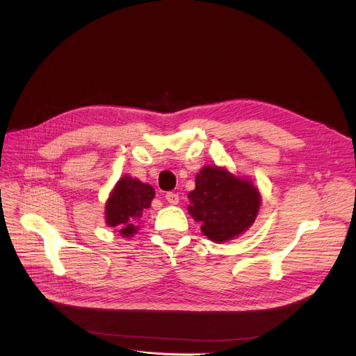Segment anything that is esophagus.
<instances>
[{
    "label": "esophagus",
    "instance_id": "obj_1",
    "mask_svg": "<svg viewBox=\"0 0 356 356\" xmlns=\"http://www.w3.org/2000/svg\"><path fill=\"white\" fill-rule=\"evenodd\" d=\"M165 197H166L168 203H170V204H178V202H179V196L175 195V193H166Z\"/></svg>",
    "mask_w": 356,
    "mask_h": 356
}]
</instances>
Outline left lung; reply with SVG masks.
I'll list each match as a JSON object with an SVG mask.
<instances>
[{
  "label": "left lung",
  "mask_w": 356,
  "mask_h": 356,
  "mask_svg": "<svg viewBox=\"0 0 356 356\" xmlns=\"http://www.w3.org/2000/svg\"><path fill=\"white\" fill-rule=\"evenodd\" d=\"M188 213L215 243L239 238L254 224L261 207L260 190L250 178L217 165L199 170L196 188L188 193Z\"/></svg>",
  "instance_id": "8db88e82"
}]
</instances>
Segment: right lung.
<instances>
[{"instance_id":"right-lung-1","label":"right lung","mask_w":356,"mask_h":356,"mask_svg":"<svg viewBox=\"0 0 356 356\" xmlns=\"http://www.w3.org/2000/svg\"><path fill=\"white\" fill-rule=\"evenodd\" d=\"M154 188L145 182L124 175L115 182L105 202V224L123 238H132L139 230L143 213L152 207Z\"/></svg>"}]
</instances>
